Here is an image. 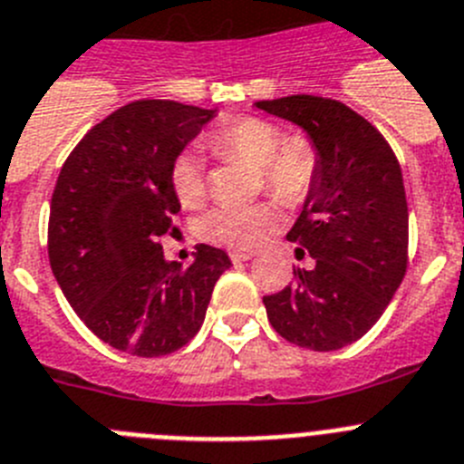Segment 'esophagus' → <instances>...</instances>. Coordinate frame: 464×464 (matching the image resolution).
<instances>
[{
    "instance_id": "esophagus-1",
    "label": "esophagus",
    "mask_w": 464,
    "mask_h": 464,
    "mask_svg": "<svg viewBox=\"0 0 464 464\" xmlns=\"http://www.w3.org/2000/svg\"><path fill=\"white\" fill-rule=\"evenodd\" d=\"M254 254L252 252H242V249H233L231 252V261L233 263H242V261H249Z\"/></svg>"
}]
</instances>
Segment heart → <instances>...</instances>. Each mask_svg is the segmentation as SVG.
<instances>
[{
	"mask_svg": "<svg viewBox=\"0 0 464 464\" xmlns=\"http://www.w3.org/2000/svg\"><path fill=\"white\" fill-rule=\"evenodd\" d=\"M212 148L227 157H240L261 169L266 189L286 206H295L310 194L316 178V154L310 143L294 139L284 140L277 124L263 118H240L217 129L210 139ZM178 201L187 208L201 206L206 198V169L194 150H185L175 157L170 169ZM279 228V212L270 203L252 206H217L198 222V236L215 245L231 249L261 247Z\"/></svg>",
	"mask_w": 464,
	"mask_h": 464,
	"instance_id": "obj_1",
	"label": "heart"
}]
</instances>
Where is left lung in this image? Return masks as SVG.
Wrapping results in <instances>:
<instances>
[{"label":"left lung","instance_id":"left-lung-1","mask_svg":"<svg viewBox=\"0 0 464 464\" xmlns=\"http://www.w3.org/2000/svg\"><path fill=\"white\" fill-rule=\"evenodd\" d=\"M254 106L303 129L316 154L314 185L286 233L314 266L294 268V282L263 304L284 340L335 352L377 324L407 273L402 170L382 133L344 103L295 94Z\"/></svg>","mask_w":464,"mask_h":464}]
</instances>
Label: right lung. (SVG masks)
<instances>
[{"mask_svg": "<svg viewBox=\"0 0 464 464\" xmlns=\"http://www.w3.org/2000/svg\"><path fill=\"white\" fill-rule=\"evenodd\" d=\"M217 115L145 99L111 112L69 154L50 203L48 256L62 294L99 340L131 356H166L206 319L231 258L198 245L189 268L166 261L160 237L180 210L175 157Z\"/></svg>", "mask_w": 464, "mask_h": 464, "instance_id": "1", "label": "right lung"}]
</instances>
